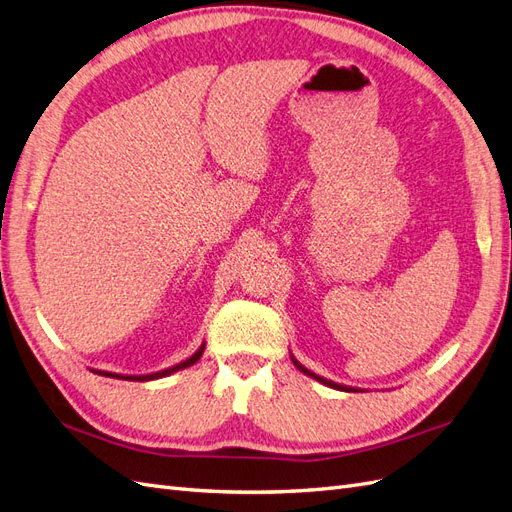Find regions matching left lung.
I'll list each match as a JSON object with an SVG mask.
<instances>
[{
    "label": "left lung",
    "mask_w": 512,
    "mask_h": 512,
    "mask_svg": "<svg viewBox=\"0 0 512 512\" xmlns=\"http://www.w3.org/2000/svg\"><path fill=\"white\" fill-rule=\"evenodd\" d=\"M290 359H293V364L297 366V370H301V372H303V375H308V377L316 379V381H319V383L327 385V388H334V390H340V392H357L355 388H349V385H340V383H336V381H329V379H323V377H319V375H316V372L308 370V368L303 366L301 362H297V359H295V355H293V353H290Z\"/></svg>",
    "instance_id": "1"
}]
</instances>
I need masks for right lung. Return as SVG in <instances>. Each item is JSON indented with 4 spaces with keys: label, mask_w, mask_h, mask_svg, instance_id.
<instances>
[{
    "label": "right lung",
    "mask_w": 512,
    "mask_h": 512,
    "mask_svg": "<svg viewBox=\"0 0 512 512\" xmlns=\"http://www.w3.org/2000/svg\"><path fill=\"white\" fill-rule=\"evenodd\" d=\"M202 353H204V342L200 344V349H198L196 353H193L189 359H185V362L176 364V366H172V368H165V370H161V372H150V375H116V372H105V370H92V372H96V375H103V377H112V379H124V381H153V379L168 377V375H172V372H178V370L193 366V364H196L198 359L202 357Z\"/></svg>",
    "instance_id": "1"
}]
</instances>
